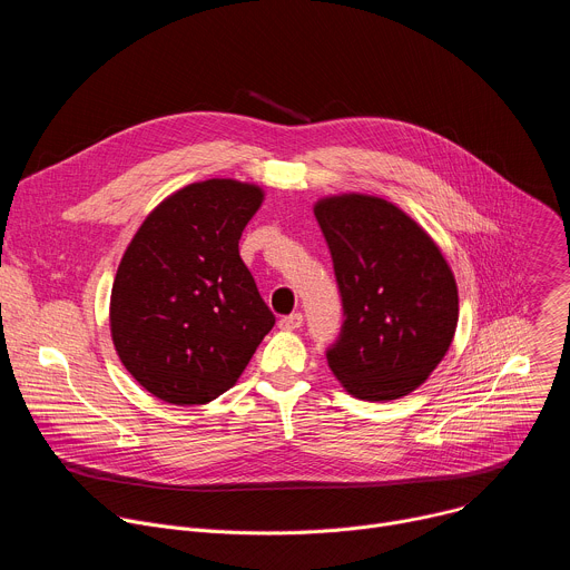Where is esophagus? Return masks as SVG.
Segmentation results:
<instances>
[{"label": "esophagus", "mask_w": 570, "mask_h": 570, "mask_svg": "<svg viewBox=\"0 0 570 570\" xmlns=\"http://www.w3.org/2000/svg\"><path fill=\"white\" fill-rule=\"evenodd\" d=\"M302 322H304V315H302V313H291V315H284V317L279 320V327H282L284 332H293V330H299V327H302Z\"/></svg>", "instance_id": "obj_1"}]
</instances>
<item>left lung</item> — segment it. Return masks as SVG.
Returning <instances> with one entry per match:
<instances>
[{"label": "left lung", "mask_w": 570, "mask_h": 570, "mask_svg": "<svg viewBox=\"0 0 570 570\" xmlns=\"http://www.w3.org/2000/svg\"><path fill=\"white\" fill-rule=\"evenodd\" d=\"M345 322L327 363L356 399L392 401L417 390L446 356L458 327V284L431 234L370 194L317 198Z\"/></svg>", "instance_id": "8db88e82"}]
</instances>
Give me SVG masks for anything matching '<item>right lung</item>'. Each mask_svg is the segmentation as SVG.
I'll return each mask as SVG.
<instances>
[{
	"mask_svg": "<svg viewBox=\"0 0 570 570\" xmlns=\"http://www.w3.org/2000/svg\"><path fill=\"white\" fill-rule=\"evenodd\" d=\"M266 191L212 178L161 200L139 225L110 293L119 361L153 396L209 403L250 363L275 315L238 255Z\"/></svg>",
	"mask_w": 570,
	"mask_h": 570,
	"instance_id": "add662e5",
	"label": "right lung"
}]
</instances>
